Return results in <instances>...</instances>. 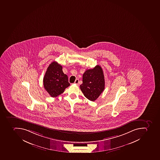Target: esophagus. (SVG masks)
I'll return each mask as SVG.
<instances>
[{"label":"esophagus","instance_id":"34e87169","mask_svg":"<svg viewBox=\"0 0 160 160\" xmlns=\"http://www.w3.org/2000/svg\"><path fill=\"white\" fill-rule=\"evenodd\" d=\"M78 83H79V80H76L75 81V84H78Z\"/></svg>","mask_w":160,"mask_h":160}]
</instances>
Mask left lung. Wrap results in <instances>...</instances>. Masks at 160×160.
Here are the masks:
<instances>
[{"label": "left lung", "mask_w": 160, "mask_h": 160, "mask_svg": "<svg viewBox=\"0 0 160 160\" xmlns=\"http://www.w3.org/2000/svg\"><path fill=\"white\" fill-rule=\"evenodd\" d=\"M82 81L80 87L83 94L90 101H95L105 88L102 69L97 65L93 69L87 70L83 74Z\"/></svg>", "instance_id": "obj_1"}]
</instances>
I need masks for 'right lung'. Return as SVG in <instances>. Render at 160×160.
<instances>
[{"instance_id": "1", "label": "right lung", "mask_w": 160, "mask_h": 160, "mask_svg": "<svg viewBox=\"0 0 160 160\" xmlns=\"http://www.w3.org/2000/svg\"><path fill=\"white\" fill-rule=\"evenodd\" d=\"M43 86L50 96L56 97L63 93L70 86L68 76L63 73L62 66L53 62L47 68L43 79Z\"/></svg>"}]
</instances>
